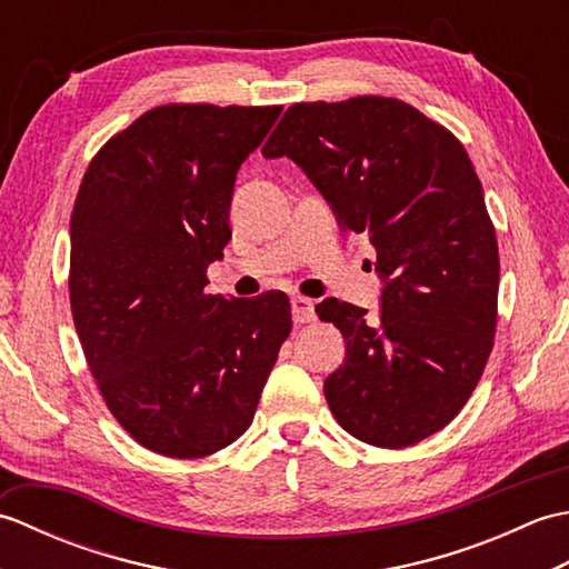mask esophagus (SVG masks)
I'll return each instance as SVG.
<instances>
[{
	"instance_id": "esophagus-1",
	"label": "esophagus",
	"mask_w": 569,
	"mask_h": 569,
	"mask_svg": "<svg viewBox=\"0 0 569 569\" xmlns=\"http://www.w3.org/2000/svg\"><path fill=\"white\" fill-rule=\"evenodd\" d=\"M291 312H293V320L298 325L312 322V320H316V303H312V300L306 298V296H296L291 300Z\"/></svg>"
}]
</instances>
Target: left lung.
Instances as JSON below:
<instances>
[{
	"label": "left lung",
	"mask_w": 569,
	"mask_h": 569,
	"mask_svg": "<svg viewBox=\"0 0 569 569\" xmlns=\"http://www.w3.org/2000/svg\"><path fill=\"white\" fill-rule=\"evenodd\" d=\"M316 183L345 234H367L381 312L328 298L316 308L347 342L325 379L337 422L401 450L469 401L497 335L499 244L475 166L450 129L396 98L296 102L261 149Z\"/></svg>",
	"instance_id": "1"
}]
</instances>
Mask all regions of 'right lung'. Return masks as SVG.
<instances>
[{
  "instance_id": "1",
  "label": "right lung",
  "mask_w": 569,
  "mask_h": 569,
  "mask_svg": "<svg viewBox=\"0 0 569 569\" xmlns=\"http://www.w3.org/2000/svg\"><path fill=\"white\" fill-rule=\"evenodd\" d=\"M283 107L161 104L92 156L70 214L68 293L110 413L147 450L200 459L251 426L291 335L281 291L204 293L241 161Z\"/></svg>"
}]
</instances>
